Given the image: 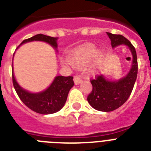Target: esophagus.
I'll return each instance as SVG.
<instances>
[{"instance_id": "esophagus-1", "label": "esophagus", "mask_w": 151, "mask_h": 151, "mask_svg": "<svg viewBox=\"0 0 151 151\" xmlns=\"http://www.w3.org/2000/svg\"><path fill=\"white\" fill-rule=\"evenodd\" d=\"M81 81H82V78H80L78 76H74V82L76 85H78V84L81 82Z\"/></svg>"}]
</instances>
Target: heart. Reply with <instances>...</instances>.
<instances>
[{
  "label": "heart",
  "mask_w": 151,
  "mask_h": 151,
  "mask_svg": "<svg viewBox=\"0 0 151 151\" xmlns=\"http://www.w3.org/2000/svg\"><path fill=\"white\" fill-rule=\"evenodd\" d=\"M97 54V49L93 44H86L75 49L69 54L66 64H70L74 67H81L91 60Z\"/></svg>",
  "instance_id": "heart-1"
}]
</instances>
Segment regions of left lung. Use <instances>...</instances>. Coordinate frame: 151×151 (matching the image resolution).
<instances>
[{
    "label": "left lung",
    "instance_id": "left-lung-1",
    "mask_svg": "<svg viewBox=\"0 0 151 151\" xmlns=\"http://www.w3.org/2000/svg\"><path fill=\"white\" fill-rule=\"evenodd\" d=\"M113 47L120 45H127L133 56L132 66L129 74L119 81L110 82L103 75L91 79L92 90L87 100L92 107L103 112H110L120 107L130 96L138 75V59L134 47L122 35L106 32Z\"/></svg>",
    "mask_w": 151,
    "mask_h": 151
}]
</instances>
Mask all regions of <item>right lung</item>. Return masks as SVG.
Segmentation results:
<instances>
[{
	"mask_svg": "<svg viewBox=\"0 0 151 151\" xmlns=\"http://www.w3.org/2000/svg\"><path fill=\"white\" fill-rule=\"evenodd\" d=\"M57 38L38 34L32 38L22 41L21 45L32 41H42L50 44L54 48H57ZM13 66V65H12ZM13 87L19 97L26 106L34 112L40 114H51L59 111L66 103L69 90L74 85L73 76H57L50 87L38 94L29 93L18 85L12 73Z\"/></svg>",
	"mask_w": 151,
	"mask_h": 151,
	"instance_id": "add662e5",
	"label": "right lung"
}]
</instances>
